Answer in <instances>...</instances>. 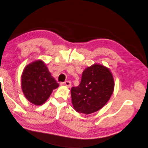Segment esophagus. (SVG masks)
Wrapping results in <instances>:
<instances>
[{
    "label": "esophagus",
    "mask_w": 148,
    "mask_h": 148,
    "mask_svg": "<svg viewBox=\"0 0 148 148\" xmlns=\"http://www.w3.org/2000/svg\"><path fill=\"white\" fill-rule=\"evenodd\" d=\"M60 85H64V86H66L67 88H70L71 85H72V84H71V82L69 81H66L65 82H64V83H60Z\"/></svg>",
    "instance_id": "esophagus-1"
}]
</instances>
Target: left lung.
Wrapping results in <instances>:
<instances>
[{
  "label": "left lung",
  "instance_id": "left-lung-1",
  "mask_svg": "<svg viewBox=\"0 0 148 148\" xmlns=\"http://www.w3.org/2000/svg\"><path fill=\"white\" fill-rule=\"evenodd\" d=\"M114 88V81L109 68L99 63L87 67L79 86L71 89L74 109L85 114L99 111L110 100Z\"/></svg>",
  "mask_w": 148,
  "mask_h": 148
}]
</instances>
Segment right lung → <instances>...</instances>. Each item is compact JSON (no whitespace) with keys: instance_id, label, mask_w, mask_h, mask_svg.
<instances>
[{"instance_id":"1","label":"right lung","mask_w":148,"mask_h":148,"mask_svg":"<svg viewBox=\"0 0 148 148\" xmlns=\"http://www.w3.org/2000/svg\"><path fill=\"white\" fill-rule=\"evenodd\" d=\"M58 86L42 60L32 62L23 69L21 88L26 99L35 106L43 104Z\"/></svg>"}]
</instances>
